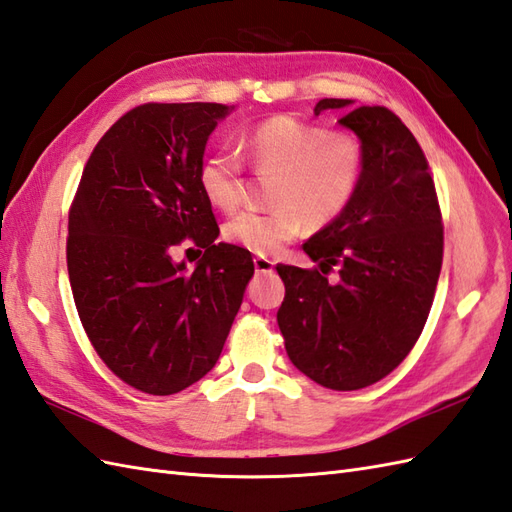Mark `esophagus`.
<instances>
[{
    "label": "esophagus",
    "mask_w": 512,
    "mask_h": 512,
    "mask_svg": "<svg viewBox=\"0 0 512 512\" xmlns=\"http://www.w3.org/2000/svg\"><path fill=\"white\" fill-rule=\"evenodd\" d=\"M253 264H255V270H257V272H272V268H275V261L264 257V255H257V257L253 259Z\"/></svg>",
    "instance_id": "34e87169"
}]
</instances>
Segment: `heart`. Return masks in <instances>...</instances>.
<instances>
[{
	"label": "heart",
	"instance_id": "1",
	"mask_svg": "<svg viewBox=\"0 0 512 512\" xmlns=\"http://www.w3.org/2000/svg\"><path fill=\"white\" fill-rule=\"evenodd\" d=\"M257 174H277L272 211H246L224 227V237L255 255H275L310 224L325 229L358 194L366 154L358 137L275 115L244 137ZM198 181L213 207L233 213L244 205V161L233 150H218L200 163Z\"/></svg>",
	"mask_w": 512,
	"mask_h": 512
}]
</instances>
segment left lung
<instances>
[{
  "label": "left lung",
  "instance_id": "left-lung-1",
  "mask_svg": "<svg viewBox=\"0 0 512 512\" xmlns=\"http://www.w3.org/2000/svg\"><path fill=\"white\" fill-rule=\"evenodd\" d=\"M349 104L325 98L314 113ZM340 124L364 146L362 183L351 207L303 244L318 268L277 266V323L303 375L360 390L395 371L421 336L443 266V216L419 141L395 113L358 106ZM334 267L339 281L329 282Z\"/></svg>",
  "mask_w": 512,
  "mask_h": 512
}]
</instances>
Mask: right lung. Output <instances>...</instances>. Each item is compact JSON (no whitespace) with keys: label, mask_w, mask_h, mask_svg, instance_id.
<instances>
[{"label":"right lung","mask_w":512,"mask_h":512,"mask_svg":"<svg viewBox=\"0 0 512 512\" xmlns=\"http://www.w3.org/2000/svg\"><path fill=\"white\" fill-rule=\"evenodd\" d=\"M233 109V106H231ZM229 106L148 102L93 148L69 207L67 270L95 353L148 395H174L216 366L255 266L218 244L198 170ZM189 236L206 253L194 273L171 251Z\"/></svg>","instance_id":"1"}]
</instances>
